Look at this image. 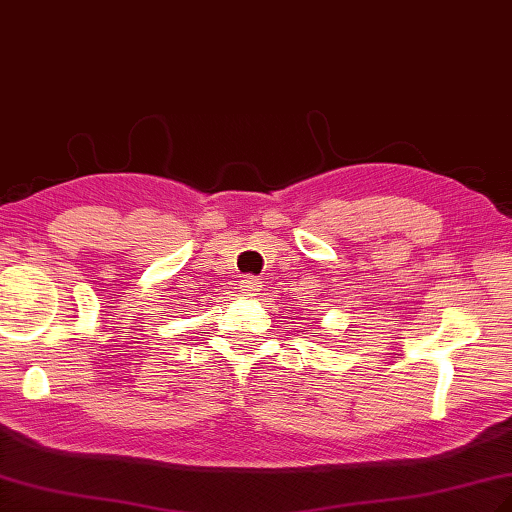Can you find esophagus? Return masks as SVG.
Wrapping results in <instances>:
<instances>
[{
    "instance_id": "1",
    "label": "esophagus",
    "mask_w": 512,
    "mask_h": 512,
    "mask_svg": "<svg viewBox=\"0 0 512 512\" xmlns=\"http://www.w3.org/2000/svg\"><path fill=\"white\" fill-rule=\"evenodd\" d=\"M242 294L244 296H255L257 292H259V281L255 279V277H244V281H242Z\"/></svg>"
}]
</instances>
